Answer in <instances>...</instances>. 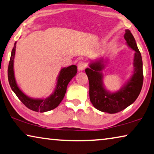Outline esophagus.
Returning a JSON list of instances; mask_svg holds the SVG:
<instances>
[{"label":"esophagus","mask_w":154,"mask_h":154,"mask_svg":"<svg viewBox=\"0 0 154 154\" xmlns=\"http://www.w3.org/2000/svg\"><path fill=\"white\" fill-rule=\"evenodd\" d=\"M77 66H78V69H79V71L84 70L86 67V63L83 61H79V62L77 64Z\"/></svg>","instance_id":"esophagus-1"}]
</instances>
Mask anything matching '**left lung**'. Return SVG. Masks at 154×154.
Masks as SVG:
<instances>
[{
	"mask_svg": "<svg viewBox=\"0 0 154 154\" xmlns=\"http://www.w3.org/2000/svg\"><path fill=\"white\" fill-rule=\"evenodd\" d=\"M125 39L135 51L134 71L131 79L120 91L110 93L103 85V59L90 63L85 70L89 80V96L94 107L100 111L116 113L133 104L138 97L143 84V60L136 40L129 29H126Z\"/></svg>",
	"mask_w": 154,
	"mask_h": 154,
	"instance_id": "1",
	"label": "left lung"
}]
</instances>
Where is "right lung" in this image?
<instances>
[{
	"mask_svg": "<svg viewBox=\"0 0 154 154\" xmlns=\"http://www.w3.org/2000/svg\"><path fill=\"white\" fill-rule=\"evenodd\" d=\"M17 42L14 43L12 50H11L10 63H9L8 75V80L10 87L14 93L17 95L18 99L25 106L30 110L36 112H46L55 109L59 106L65 96L67 86L70 80L76 75L77 72V68L76 66L72 65L67 68H63L59 72V77L57 78V86L53 93L45 99H32L27 97L26 95L20 91L18 88L16 82L14 72V59L15 56Z\"/></svg>",
	"mask_w": 154,
	"mask_h": 154,
	"instance_id": "obj_1",
	"label": "right lung"
}]
</instances>
